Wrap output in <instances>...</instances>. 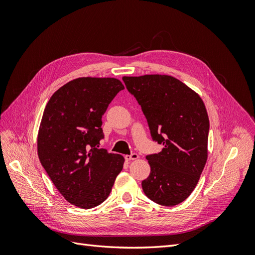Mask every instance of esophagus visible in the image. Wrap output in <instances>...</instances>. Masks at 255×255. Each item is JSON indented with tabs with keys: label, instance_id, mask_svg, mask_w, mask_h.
Here are the masks:
<instances>
[{
	"label": "esophagus",
	"instance_id": "esophagus-1",
	"mask_svg": "<svg viewBox=\"0 0 255 255\" xmlns=\"http://www.w3.org/2000/svg\"><path fill=\"white\" fill-rule=\"evenodd\" d=\"M138 158H139V155H138L137 153H133V154H130V155H127V156H126V160H127V161L135 160V159H138Z\"/></svg>",
	"mask_w": 255,
	"mask_h": 255
}]
</instances>
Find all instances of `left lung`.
I'll list each match as a JSON object with an SVG mask.
<instances>
[{"instance_id": "left-lung-1", "label": "left lung", "mask_w": 255, "mask_h": 255, "mask_svg": "<svg viewBox=\"0 0 255 255\" xmlns=\"http://www.w3.org/2000/svg\"><path fill=\"white\" fill-rule=\"evenodd\" d=\"M122 80L140 104L152 138L164 146L146 156L151 172L141 183L144 195L163 206L180 204L194 191L207 160L210 120L202 99L171 75Z\"/></svg>"}]
</instances>
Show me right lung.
<instances>
[{
  "label": "right lung",
  "mask_w": 255,
  "mask_h": 255,
  "mask_svg": "<svg viewBox=\"0 0 255 255\" xmlns=\"http://www.w3.org/2000/svg\"><path fill=\"white\" fill-rule=\"evenodd\" d=\"M123 84L114 78H79L61 86L43 111L38 157L69 203L88 210L110 196L125 157L98 149L102 116Z\"/></svg>",
  "instance_id": "right-lung-1"
}]
</instances>
